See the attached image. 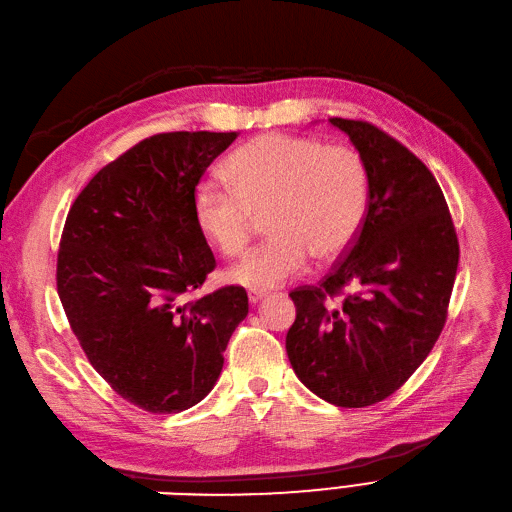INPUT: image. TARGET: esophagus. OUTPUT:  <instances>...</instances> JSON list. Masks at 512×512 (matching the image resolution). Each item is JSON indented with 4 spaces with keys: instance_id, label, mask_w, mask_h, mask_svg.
Listing matches in <instances>:
<instances>
[{
    "instance_id": "esophagus-1",
    "label": "esophagus",
    "mask_w": 512,
    "mask_h": 512,
    "mask_svg": "<svg viewBox=\"0 0 512 512\" xmlns=\"http://www.w3.org/2000/svg\"><path fill=\"white\" fill-rule=\"evenodd\" d=\"M265 299V293H261V291H249V303L251 305H257V303H261Z\"/></svg>"
}]
</instances>
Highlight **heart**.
I'll use <instances>...</instances> for the list:
<instances>
[{"instance_id":"1","label":"heart","mask_w":512,"mask_h":512,"mask_svg":"<svg viewBox=\"0 0 512 512\" xmlns=\"http://www.w3.org/2000/svg\"><path fill=\"white\" fill-rule=\"evenodd\" d=\"M226 177L230 186H196L192 215L224 257L247 251L257 217L265 215L270 240L226 272L232 284L251 291H270L299 276L311 255L341 257L368 215V167L349 146L265 133L230 154Z\"/></svg>"}]
</instances>
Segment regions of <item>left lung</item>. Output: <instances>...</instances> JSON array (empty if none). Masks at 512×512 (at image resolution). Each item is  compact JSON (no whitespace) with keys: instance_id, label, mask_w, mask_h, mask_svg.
Here are the masks:
<instances>
[{"instance_id":"1","label":"left lung","mask_w":512,"mask_h":512,"mask_svg":"<svg viewBox=\"0 0 512 512\" xmlns=\"http://www.w3.org/2000/svg\"><path fill=\"white\" fill-rule=\"evenodd\" d=\"M328 121L368 167V215L335 270L291 293L297 318L286 353L309 391L328 404L364 408L402 387L433 349L460 251L425 163L366 121Z\"/></svg>"}]
</instances>
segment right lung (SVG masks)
<instances>
[{"label":"right lung","mask_w":512,"mask_h":512,"mask_svg":"<svg viewBox=\"0 0 512 512\" xmlns=\"http://www.w3.org/2000/svg\"><path fill=\"white\" fill-rule=\"evenodd\" d=\"M236 136L146 138L102 167L66 215L56 270L64 314L96 372L146 412L173 414L205 399L249 314L240 286L188 299L215 268L192 194Z\"/></svg>","instance_id":"right-lung-1"}]
</instances>
